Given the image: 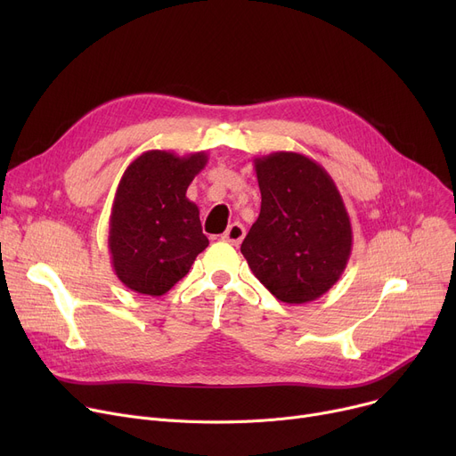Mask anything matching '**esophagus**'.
<instances>
[{"label": "esophagus", "instance_id": "esophagus-1", "mask_svg": "<svg viewBox=\"0 0 456 456\" xmlns=\"http://www.w3.org/2000/svg\"><path fill=\"white\" fill-rule=\"evenodd\" d=\"M244 236H246V227H244L242 224L234 222V224H231V225L227 227V231H225L224 236H222V240H224V242H229V244H232V246H238V244H240V242L244 240Z\"/></svg>", "mask_w": 456, "mask_h": 456}]
</instances>
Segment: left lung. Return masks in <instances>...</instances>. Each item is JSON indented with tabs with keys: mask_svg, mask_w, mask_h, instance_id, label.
Returning a JSON list of instances; mask_svg holds the SVG:
<instances>
[{
	"mask_svg": "<svg viewBox=\"0 0 456 456\" xmlns=\"http://www.w3.org/2000/svg\"><path fill=\"white\" fill-rule=\"evenodd\" d=\"M260 214L242 242L255 277L282 303H310L342 277L353 231L325 167L294 151L256 157Z\"/></svg>",
	"mask_w": 456,
	"mask_h": 456,
	"instance_id": "8db88e82",
	"label": "left lung"
}]
</instances>
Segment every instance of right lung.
<instances>
[{
    "label": "right lung",
    "mask_w": 456,
    "mask_h": 456,
    "mask_svg": "<svg viewBox=\"0 0 456 456\" xmlns=\"http://www.w3.org/2000/svg\"><path fill=\"white\" fill-rule=\"evenodd\" d=\"M207 160L205 151L179 157L151 150L127 166L110 210L109 251L129 290L164 296L208 246L200 208L186 198Z\"/></svg>",
    "instance_id": "1"
}]
</instances>
